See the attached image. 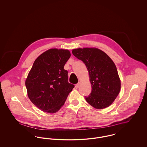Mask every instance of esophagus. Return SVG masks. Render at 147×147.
<instances>
[{"instance_id":"esophagus-1","label":"esophagus","mask_w":147,"mask_h":147,"mask_svg":"<svg viewBox=\"0 0 147 147\" xmlns=\"http://www.w3.org/2000/svg\"><path fill=\"white\" fill-rule=\"evenodd\" d=\"M80 85H81V82H79L76 84V87H77V88H79V87H80Z\"/></svg>"}]
</instances>
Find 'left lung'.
Returning <instances> with one entry per match:
<instances>
[{"instance_id":"1","label":"left lung","mask_w":147,"mask_h":147,"mask_svg":"<svg viewBox=\"0 0 147 147\" xmlns=\"http://www.w3.org/2000/svg\"><path fill=\"white\" fill-rule=\"evenodd\" d=\"M73 55L82 60L87 69L92 91L86 101L97 109L109 107L118 95L121 80L111 57L97 48H78Z\"/></svg>"}]
</instances>
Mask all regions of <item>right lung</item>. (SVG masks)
Masks as SVG:
<instances>
[{
  "label": "right lung",
  "instance_id": "add662e5",
  "mask_svg": "<svg viewBox=\"0 0 147 147\" xmlns=\"http://www.w3.org/2000/svg\"><path fill=\"white\" fill-rule=\"evenodd\" d=\"M69 50L51 49L35 60L25 81L28 96L43 112L55 113L64 105L74 86L68 82L64 65Z\"/></svg>",
  "mask_w": 147,
  "mask_h": 147
}]
</instances>
